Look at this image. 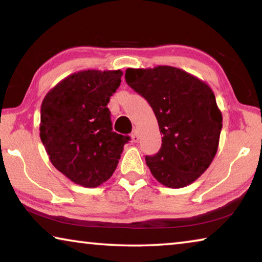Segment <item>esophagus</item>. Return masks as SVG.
Listing matches in <instances>:
<instances>
[{
  "label": "esophagus",
  "mask_w": 262,
  "mask_h": 262,
  "mask_svg": "<svg viewBox=\"0 0 262 262\" xmlns=\"http://www.w3.org/2000/svg\"><path fill=\"white\" fill-rule=\"evenodd\" d=\"M130 137H132V141H133V142H137V141H139V140H140V137H139V132H137L136 129H135V130H133Z\"/></svg>",
  "instance_id": "esophagus-1"
}]
</instances>
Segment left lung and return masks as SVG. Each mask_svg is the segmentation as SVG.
I'll return each mask as SVG.
<instances>
[{"instance_id":"8db88e82","label":"left lung","mask_w":262,"mask_h":262,"mask_svg":"<svg viewBox=\"0 0 262 262\" xmlns=\"http://www.w3.org/2000/svg\"><path fill=\"white\" fill-rule=\"evenodd\" d=\"M125 78L148 100L163 135L161 150L145 157L152 176L170 188L194 183L219 149L223 118L211 88L171 66L128 68Z\"/></svg>"}]
</instances>
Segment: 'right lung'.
I'll return each instance as SVG.
<instances>
[{
  "mask_svg": "<svg viewBox=\"0 0 262 262\" xmlns=\"http://www.w3.org/2000/svg\"><path fill=\"white\" fill-rule=\"evenodd\" d=\"M121 70H81L47 92L40 110V139L51 163L73 183L98 187L112 177L129 136L112 132L110 97Z\"/></svg>",
  "mask_w": 262,
  "mask_h": 262,
  "instance_id": "right-lung-1",
  "label": "right lung"
}]
</instances>
